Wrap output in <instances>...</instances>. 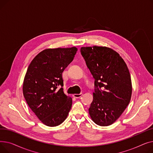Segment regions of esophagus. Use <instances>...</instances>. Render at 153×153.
Here are the masks:
<instances>
[{
  "mask_svg": "<svg viewBox=\"0 0 153 153\" xmlns=\"http://www.w3.org/2000/svg\"><path fill=\"white\" fill-rule=\"evenodd\" d=\"M82 95H83V94H82V93H80V94H75L73 95V96H74V97L75 98H80V97H82Z\"/></svg>",
  "mask_w": 153,
  "mask_h": 153,
  "instance_id": "1",
  "label": "esophagus"
}]
</instances>
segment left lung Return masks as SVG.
Listing matches in <instances>:
<instances>
[{
  "label": "left lung",
  "instance_id": "1",
  "mask_svg": "<svg viewBox=\"0 0 153 153\" xmlns=\"http://www.w3.org/2000/svg\"><path fill=\"white\" fill-rule=\"evenodd\" d=\"M81 53L95 79L90 116L98 125H110L130 102L132 85L129 70L120 54L111 48L82 47Z\"/></svg>",
  "mask_w": 153,
  "mask_h": 153
}]
</instances>
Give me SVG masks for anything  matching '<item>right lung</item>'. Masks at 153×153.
Instances as JSON below:
<instances>
[{"label":"right lung","mask_w":153,"mask_h":153,"mask_svg":"<svg viewBox=\"0 0 153 153\" xmlns=\"http://www.w3.org/2000/svg\"><path fill=\"white\" fill-rule=\"evenodd\" d=\"M77 51L76 47L45 50L35 56L27 69L23 84L24 97L46 126L61 124L71 108L72 99L63 92L62 74Z\"/></svg>","instance_id":"right-lung-1"}]
</instances>
